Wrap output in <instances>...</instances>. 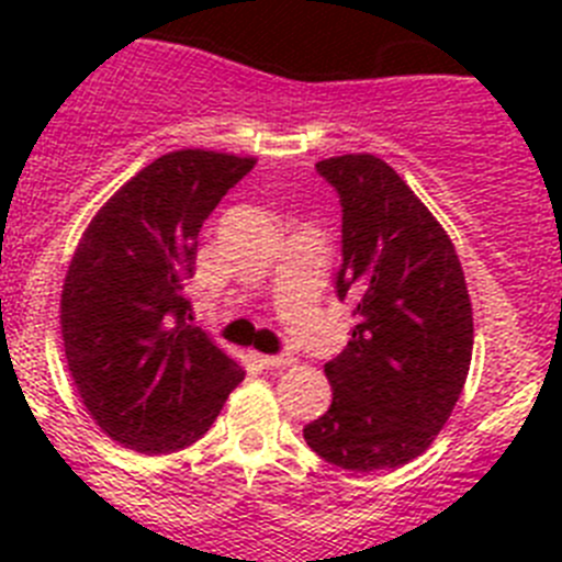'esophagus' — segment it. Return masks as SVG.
<instances>
[{
	"instance_id": "esophagus-1",
	"label": "esophagus",
	"mask_w": 562,
	"mask_h": 562,
	"mask_svg": "<svg viewBox=\"0 0 562 562\" xmlns=\"http://www.w3.org/2000/svg\"><path fill=\"white\" fill-rule=\"evenodd\" d=\"M256 362L265 369H290L295 360L290 355H256Z\"/></svg>"
}]
</instances>
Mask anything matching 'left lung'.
I'll return each mask as SVG.
<instances>
[{
	"instance_id": "left-lung-1",
	"label": "left lung",
	"mask_w": 562,
	"mask_h": 562,
	"mask_svg": "<svg viewBox=\"0 0 562 562\" xmlns=\"http://www.w3.org/2000/svg\"><path fill=\"white\" fill-rule=\"evenodd\" d=\"M342 205L337 295L355 301L349 346L326 362L331 405L304 428L329 464L371 473L434 445L473 360V304L448 231L374 154L317 162Z\"/></svg>"
}]
</instances>
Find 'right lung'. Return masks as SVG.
Segmentation results:
<instances>
[{"label": "right lung", "instance_id": "1", "mask_svg": "<svg viewBox=\"0 0 562 562\" xmlns=\"http://www.w3.org/2000/svg\"><path fill=\"white\" fill-rule=\"evenodd\" d=\"M256 157L182 148L148 162L101 205L61 286L67 369L87 414L134 453L207 434L245 369L188 324L202 222Z\"/></svg>", "mask_w": 562, "mask_h": 562}]
</instances>
